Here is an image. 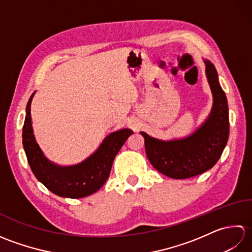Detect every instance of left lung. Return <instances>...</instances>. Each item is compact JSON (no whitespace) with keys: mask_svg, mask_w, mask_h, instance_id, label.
Wrapping results in <instances>:
<instances>
[{"mask_svg":"<svg viewBox=\"0 0 252 252\" xmlns=\"http://www.w3.org/2000/svg\"><path fill=\"white\" fill-rule=\"evenodd\" d=\"M206 74L213 95L210 115L191 135L181 140L161 141L141 132L153 167L171 179H189L215 165L226 146L229 134L228 106L219 83L216 67L205 61Z\"/></svg>","mask_w":252,"mask_h":252,"instance_id":"1","label":"left lung"}]
</instances>
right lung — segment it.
I'll return each mask as SVG.
<instances>
[{
	"label": "right lung",
	"mask_w": 252,
	"mask_h": 252,
	"mask_svg": "<svg viewBox=\"0 0 252 252\" xmlns=\"http://www.w3.org/2000/svg\"><path fill=\"white\" fill-rule=\"evenodd\" d=\"M31 95L26 108L23 129V144L27 159L35 178L47 189L57 196L82 198L97 191L105 184L118 152L133 131L122 129L105 137L97 151L84 161L69 167H62L51 162L35 142L31 123Z\"/></svg>",
	"instance_id": "obj_1"
}]
</instances>
